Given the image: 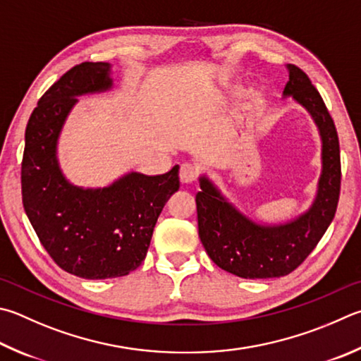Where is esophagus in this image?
Returning <instances> with one entry per match:
<instances>
[{
  "mask_svg": "<svg viewBox=\"0 0 361 361\" xmlns=\"http://www.w3.org/2000/svg\"><path fill=\"white\" fill-rule=\"evenodd\" d=\"M197 178V167L192 166V164L185 162L181 164L180 167V180L183 185H191Z\"/></svg>",
  "mask_w": 361,
  "mask_h": 361,
  "instance_id": "obj_1",
  "label": "esophagus"
}]
</instances>
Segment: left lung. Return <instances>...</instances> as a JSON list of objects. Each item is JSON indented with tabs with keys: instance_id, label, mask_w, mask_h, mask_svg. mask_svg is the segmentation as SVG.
Instances as JSON below:
<instances>
[{
	"instance_id": "1",
	"label": "left lung",
	"mask_w": 361,
	"mask_h": 361,
	"mask_svg": "<svg viewBox=\"0 0 361 361\" xmlns=\"http://www.w3.org/2000/svg\"><path fill=\"white\" fill-rule=\"evenodd\" d=\"M286 69L289 82L283 99L292 97L306 110L322 143V170L310 208L284 222H262L241 212L207 173L199 176L202 191L195 195V203L202 245L216 265L245 279L281 278L293 271L324 237L339 200L341 159L335 123L310 77L293 64Z\"/></svg>"
}]
</instances>
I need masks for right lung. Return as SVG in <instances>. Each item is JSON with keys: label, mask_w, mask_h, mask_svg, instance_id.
Segmentation results:
<instances>
[{"label": "right lung", "mask_w": 361, "mask_h": 361, "mask_svg": "<svg viewBox=\"0 0 361 361\" xmlns=\"http://www.w3.org/2000/svg\"><path fill=\"white\" fill-rule=\"evenodd\" d=\"M112 90V64H77L45 91L25 130V213L50 257L83 279L134 271L164 205L180 189L178 166L154 176L128 172L104 188L75 186L63 173L58 143L77 97Z\"/></svg>", "instance_id": "obj_1"}]
</instances>
